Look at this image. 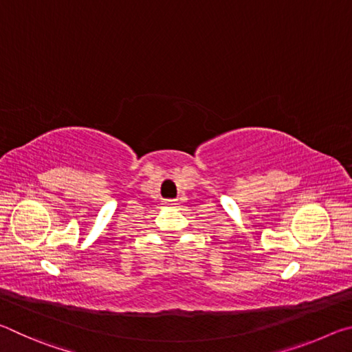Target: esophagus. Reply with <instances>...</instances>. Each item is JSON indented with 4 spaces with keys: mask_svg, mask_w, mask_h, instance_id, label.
Returning <instances> with one entry per match:
<instances>
[{
    "mask_svg": "<svg viewBox=\"0 0 352 352\" xmlns=\"http://www.w3.org/2000/svg\"><path fill=\"white\" fill-rule=\"evenodd\" d=\"M170 205H174V204H170Z\"/></svg>",
    "mask_w": 352,
    "mask_h": 352,
    "instance_id": "obj_1",
    "label": "esophagus"
}]
</instances>
